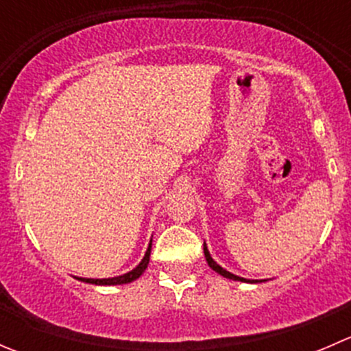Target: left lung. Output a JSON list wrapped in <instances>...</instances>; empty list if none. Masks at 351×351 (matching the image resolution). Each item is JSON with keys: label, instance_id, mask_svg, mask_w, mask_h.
<instances>
[{"label": "left lung", "instance_id": "8db88e82", "mask_svg": "<svg viewBox=\"0 0 351 351\" xmlns=\"http://www.w3.org/2000/svg\"><path fill=\"white\" fill-rule=\"evenodd\" d=\"M204 254H205V260H207L208 267H210L212 270H214V271H217L219 275H222V277L229 278V280H236V282H247V284H258V282H265V280H247V278L238 277V275H234V274H231V271L224 270V268H222L221 265H217V263H215V261H214V258H212V256H210V253H208V250H207V244H205V243H204Z\"/></svg>", "mask_w": 351, "mask_h": 351}]
</instances>
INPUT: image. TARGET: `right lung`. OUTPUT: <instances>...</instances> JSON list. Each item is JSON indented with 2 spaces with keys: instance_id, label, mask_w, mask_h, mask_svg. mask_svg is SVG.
<instances>
[{
  "instance_id": "add662e5",
  "label": "right lung",
  "mask_w": 351,
  "mask_h": 351,
  "mask_svg": "<svg viewBox=\"0 0 351 351\" xmlns=\"http://www.w3.org/2000/svg\"><path fill=\"white\" fill-rule=\"evenodd\" d=\"M151 243H153V239H151ZM151 243H149V246H147V251H146V254H144L143 260H141V263L137 265L134 270L127 271V274L119 275V277H112V278H81V277H76V278H77V280L84 282V284H93V285H123V284H130V282L137 280V278H139L141 275L146 271L147 265H149Z\"/></svg>"
}]
</instances>
